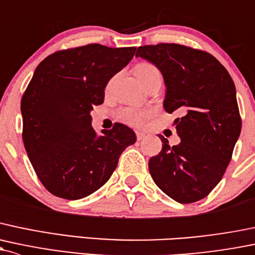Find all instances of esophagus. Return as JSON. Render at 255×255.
Here are the masks:
<instances>
[{"label": "esophagus", "mask_w": 255, "mask_h": 255, "mask_svg": "<svg viewBox=\"0 0 255 255\" xmlns=\"http://www.w3.org/2000/svg\"><path fill=\"white\" fill-rule=\"evenodd\" d=\"M135 134H136V139H138V140H141V139L145 138V133H143V132H136Z\"/></svg>", "instance_id": "34e87169"}]
</instances>
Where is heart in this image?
Instances as JSON below:
<instances>
[{
    "label": "heart",
    "mask_w": 255,
    "mask_h": 255,
    "mask_svg": "<svg viewBox=\"0 0 255 255\" xmlns=\"http://www.w3.org/2000/svg\"><path fill=\"white\" fill-rule=\"evenodd\" d=\"M134 74L136 76V78L144 84L151 77L160 76V72L154 64L149 62H140L134 67ZM145 115V112L143 111H136V110L133 109H123L120 111V119L123 122L128 123V125L139 127L143 123Z\"/></svg>",
    "instance_id": "b5f03b06"
}]
</instances>
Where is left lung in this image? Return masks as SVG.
I'll return each mask as SVG.
<instances>
[{
    "instance_id": "left-lung-1",
    "label": "left lung",
    "mask_w": 255,
    "mask_h": 255,
    "mask_svg": "<svg viewBox=\"0 0 255 255\" xmlns=\"http://www.w3.org/2000/svg\"><path fill=\"white\" fill-rule=\"evenodd\" d=\"M136 57L162 73L163 109L175 120L181 143L149 160V171L161 191L181 204L198 202L221 181L242 127L236 88L227 69L205 51L178 44L145 45Z\"/></svg>"
}]
</instances>
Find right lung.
<instances>
[{
    "mask_svg": "<svg viewBox=\"0 0 255 255\" xmlns=\"http://www.w3.org/2000/svg\"><path fill=\"white\" fill-rule=\"evenodd\" d=\"M134 52L89 44L57 51L36 67L21 98V136L37 177L56 197L77 200L98 191L135 143V133L121 123L98 136L90 116Z\"/></svg>",
    "mask_w": 255,
    "mask_h": 255,
    "instance_id": "obj_1",
    "label": "right lung"
}]
</instances>
